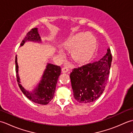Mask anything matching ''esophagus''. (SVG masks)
<instances>
[{
	"instance_id": "1",
	"label": "esophagus",
	"mask_w": 133,
	"mask_h": 133,
	"mask_svg": "<svg viewBox=\"0 0 133 133\" xmlns=\"http://www.w3.org/2000/svg\"><path fill=\"white\" fill-rule=\"evenodd\" d=\"M69 69L67 67H64L62 69V71L63 73H66L69 71Z\"/></svg>"
}]
</instances>
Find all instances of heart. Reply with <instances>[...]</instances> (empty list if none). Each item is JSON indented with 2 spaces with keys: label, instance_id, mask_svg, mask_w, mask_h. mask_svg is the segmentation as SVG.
Wrapping results in <instances>:
<instances>
[{
  "label": "heart",
  "instance_id": "1",
  "mask_svg": "<svg viewBox=\"0 0 133 133\" xmlns=\"http://www.w3.org/2000/svg\"><path fill=\"white\" fill-rule=\"evenodd\" d=\"M64 49L71 50L70 55L72 59L79 65L88 64L92 61L98 49V41L91 33L79 32L65 39L61 44ZM59 54L63 52L58 49Z\"/></svg>",
  "mask_w": 133,
  "mask_h": 133
}]
</instances>
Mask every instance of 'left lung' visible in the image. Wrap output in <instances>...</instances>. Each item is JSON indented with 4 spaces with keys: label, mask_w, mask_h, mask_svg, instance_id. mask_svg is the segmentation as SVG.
<instances>
[{
    "label": "left lung",
    "mask_w": 133,
    "mask_h": 133,
    "mask_svg": "<svg viewBox=\"0 0 133 133\" xmlns=\"http://www.w3.org/2000/svg\"><path fill=\"white\" fill-rule=\"evenodd\" d=\"M112 55L110 48L99 61L74 69L70 74L75 99L90 103L99 98L108 81Z\"/></svg>",
    "instance_id": "1"
}]
</instances>
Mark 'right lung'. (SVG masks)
Instances as JSON below:
<instances>
[{
    "mask_svg": "<svg viewBox=\"0 0 133 133\" xmlns=\"http://www.w3.org/2000/svg\"><path fill=\"white\" fill-rule=\"evenodd\" d=\"M41 36L38 32V29L35 28L27 34L24 39L22 42L21 47L23 46L27 42L41 43ZM15 64L17 82L24 95L30 101L38 104L45 105L51 102L54 95L58 79L61 75V67L51 63H47L43 74L42 76L41 80L35 88L30 91L25 89L21 83V79L18 74L19 67L17 62V55L15 57Z\"/></svg>",
    "mask_w": 133,
    "mask_h": 133,
    "instance_id": "1",
    "label": "right lung"
}]
</instances>
